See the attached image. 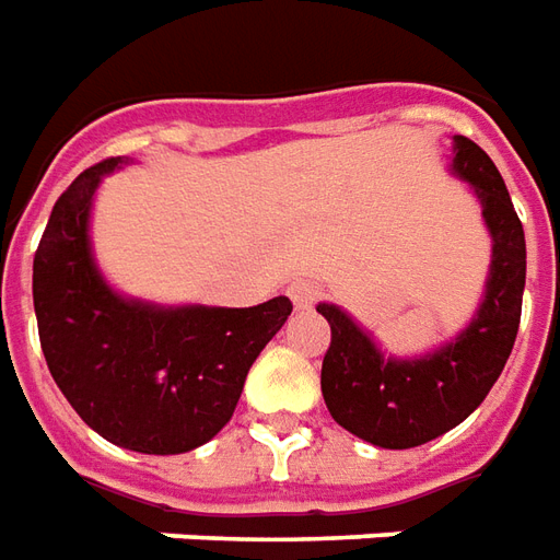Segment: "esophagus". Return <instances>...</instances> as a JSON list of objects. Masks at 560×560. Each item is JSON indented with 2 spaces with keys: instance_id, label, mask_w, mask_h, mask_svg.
Instances as JSON below:
<instances>
[{
  "instance_id": "obj_1",
  "label": "esophagus",
  "mask_w": 560,
  "mask_h": 560,
  "mask_svg": "<svg viewBox=\"0 0 560 560\" xmlns=\"http://www.w3.org/2000/svg\"><path fill=\"white\" fill-rule=\"evenodd\" d=\"M288 293H291V300H293V305H296V308H300V312H305V308H312L314 302L320 300V293H323V288L320 284H317V281H293L291 288H288Z\"/></svg>"
}]
</instances>
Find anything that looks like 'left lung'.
<instances>
[{"mask_svg":"<svg viewBox=\"0 0 560 560\" xmlns=\"http://www.w3.org/2000/svg\"><path fill=\"white\" fill-rule=\"evenodd\" d=\"M451 168L471 184L492 237L487 293L469 326L436 353L392 359L341 308L317 305L332 329L320 371L323 400L343 430L376 448H416L466 421L490 395L520 332L523 222L495 163L466 136H454Z\"/></svg>","mask_w":560,"mask_h":560,"instance_id":"left-lung-1","label":"left lung"}]
</instances>
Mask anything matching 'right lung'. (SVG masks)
Returning <instances> with one entry per match:
<instances>
[{"label":"right lung","instance_id":"obj_1","mask_svg":"<svg viewBox=\"0 0 560 560\" xmlns=\"http://www.w3.org/2000/svg\"><path fill=\"white\" fill-rule=\"evenodd\" d=\"M121 163L85 168L49 213L32 264L40 350L70 407L112 445L184 454L231 421L248 368L293 305L160 308L118 296L91 258L89 213L101 177Z\"/></svg>","mask_w":560,"mask_h":560}]
</instances>
